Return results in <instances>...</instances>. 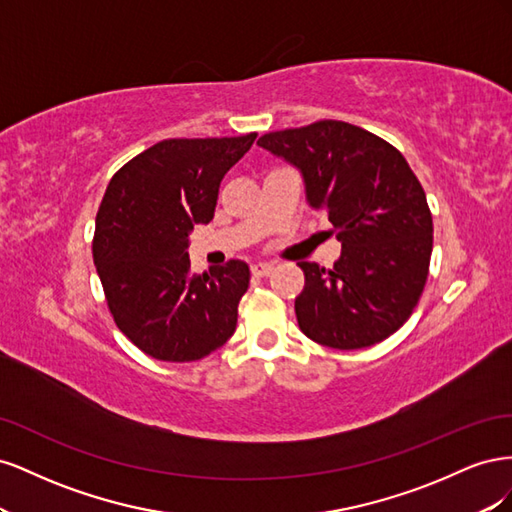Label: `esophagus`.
Here are the masks:
<instances>
[{"instance_id": "obj_1", "label": "esophagus", "mask_w": 512, "mask_h": 512, "mask_svg": "<svg viewBox=\"0 0 512 512\" xmlns=\"http://www.w3.org/2000/svg\"><path fill=\"white\" fill-rule=\"evenodd\" d=\"M269 273H273V265H269V262H256V265H252L254 277H265Z\"/></svg>"}]
</instances>
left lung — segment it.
I'll list each match as a JSON object with an SVG mask.
<instances>
[{
    "mask_svg": "<svg viewBox=\"0 0 512 512\" xmlns=\"http://www.w3.org/2000/svg\"><path fill=\"white\" fill-rule=\"evenodd\" d=\"M258 145L301 170L309 207L327 213L342 241L329 271L299 262L301 331L337 350L393 335L421 299L433 247L427 196L406 158L380 136L335 119L269 132Z\"/></svg>",
    "mask_w": 512,
    "mask_h": 512,
    "instance_id": "obj_1",
    "label": "left lung"
}]
</instances>
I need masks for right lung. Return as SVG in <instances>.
<instances>
[{"label": "right lung", "instance_id": "add662e5", "mask_svg": "<svg viewBox=\"0 0 512 512\" xmlns=\"http://www.w3.org/2000/svg\"><path fill=\"white\" fill-rule=\"evenodd\" d=\"M256 132L168 138L113 175L96 215L94 262L119 331L158 361H198L237 329L250 267L190 269V232L209 224L220 183Z\"/></svg>", "mask_w": 512, "mask_h": 512}]
</instances>
